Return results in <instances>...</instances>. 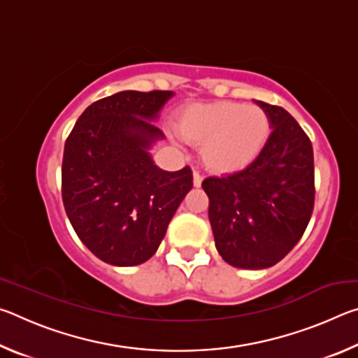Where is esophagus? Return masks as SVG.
Segmentation results:
<instances>
[{
  "mask_svg": "<svg viewBox=\"0 0 358 358\" xmlns=\"http://www.w3.org/2000/svg\"><path fill=\"white\" fill-rule=\"evenodd\" d=\"M192 183L196 187H201V185H202V175L197 171H194V173H192Z\"/></svg>",
  "mask_w": 358,
  "mask_h": 358,
  "instance_id": "obj_1",
  "label": "esophagus"
}]
</instances>
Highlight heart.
Segmentation results:
<instances>
[{
    "label": "heart",
    "mask_w": 358,
    "mask_h": 358,
    "mask_svg": "<svg viewBox=\"0 0 358 358\" xmlns=\"http://www.w3.org/2000/svg\"><path fill=\"white\" fill-rule=\"evenodd\" d=\"M178 128L187 142L202 145L203 162L220 173L252 166L271 136V121L264 108L232 101L187 107Z\"/></svg>",
    "instance_id": "1"
}]
</instances>
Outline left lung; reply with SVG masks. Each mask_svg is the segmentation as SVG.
Segmentation results:
<instances>
[{
    "mask_svg": "<svg viewBox=\"0 0 358 358\" xmlns=\"http://www.w3.org/2000/svg\"><path fill=\"white\" fill-rule=\"evenodd\" d=\"M256 102L273 129L262 156L245 171L202 181L217 252L248 270L268 268L299 243L316 192L310 137L282 107Z\"/></svg>",
    "mask_w": 358,
    "mask_h": 358,
    "instance_id": "8db88e82",
    "label": "left lung"
}]
</instances>
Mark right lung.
Returning a JSON list of instances; mask_svg holds the SVG:
<instances>
[{"instance_id":"right-lung-1","label":"right lung","mask_w":358,"mask_h":358,"mask_svg":"<svg viewBox=\"0 0 358 358\" xmlns=\"http://www.w3.org/2000/svg\"><path fill=\"white\" fill-rule=\"evenodd\" d=\"M173 92H120L93 102L64 145L62 194L77 237L117 266L147 262L192 187V172H166L150 148L164 138L153 121Z\"/></svg>"}]
</instances>
